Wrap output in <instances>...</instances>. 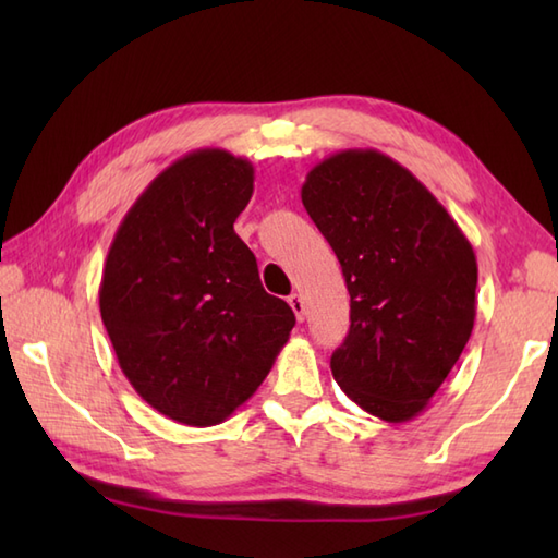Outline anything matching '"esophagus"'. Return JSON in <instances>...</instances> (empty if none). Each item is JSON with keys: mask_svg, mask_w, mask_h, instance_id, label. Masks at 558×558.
Returning a JSON list of instances; mask_svg holds the SVG:
<instances>
[{"mask_svg": "<svg viewBox=\"0 0 558 558\" xmlns=\"http://www.w3.org/2000/svg\"><path fill=\"white\" fill-rule=\"evenodd\" d=\"M288 304L292 306V312H294V316H298V322H304V300H302V294L292 292L290 298H288Z\"/></svg>", "mask_w": 558, "mask_h": 558, "instance_id": "1", "label": "esophagus"}]
</instances>
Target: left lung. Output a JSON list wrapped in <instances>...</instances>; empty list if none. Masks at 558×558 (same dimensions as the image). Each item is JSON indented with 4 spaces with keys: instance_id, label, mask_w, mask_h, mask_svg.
Returning a JSON list of instances; mask_svg holds the SVG:
<instances>
[{
    "instance_id": "left-lung-1",
    "label": "left lung",
    "mask_w": 558,
    "mask_h": 558,
    "mask_svg": "<svg viewBox=\"0 0 558 558\" xmlns=\"http://www.w3.org/2000/svg\"><path fill=\"white\" fill-rule=\"evenodd\" d=\"M302 204L350 292V330L330 357L333 378L374 417L414 420L475 326V248L417 177L374 148L314 165Z\"/></svg>"
}]
</instances>
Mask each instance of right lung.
Wrapping results in <instances>:
<instances>
[{"instance_id": "1", "label": "right lung", "mask_w": 558, "mask_h": 558, "mask_svg": "<svg viewBox=\"0 0 558 558\" xmlns=\"http://www.w3.org/2000/svg\"><path fill=\"white\" fill-rule=\"evenodd\" d=\"M254 165L198 148L153 180L114 232L100 316L129 384L165 417L213 426L264 384L294 314L234 232Z\"/></svg>"}]
</instances>
